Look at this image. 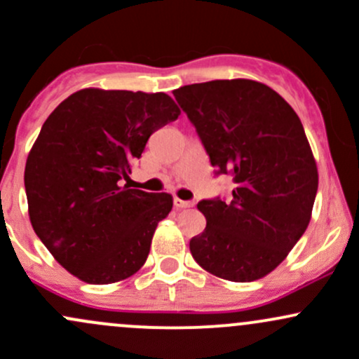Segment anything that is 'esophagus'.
I'll use <instances>...</instances> for the list:
<instances>
[{"label": "esophagus", "mask_w": 359, "mask_h": 359, "mask_svg": "<svg viewBox=\"0 0 359 359\" xmlns=\"http://www.w3.org/2000/svg\"><path fill=\"white\" fill-rule=\"evenodd\" d=\"M173 206H175L177 210H184V208H191L192 203L191 201H182L180 198H173Z\"/></svg>", "instance_id": "esophagus-1"}]
</instances>
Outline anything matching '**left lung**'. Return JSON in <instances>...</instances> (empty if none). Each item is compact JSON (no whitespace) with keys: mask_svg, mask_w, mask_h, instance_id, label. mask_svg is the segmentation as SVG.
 I'll use <instances>...</instances> for the list:
<instances>
[{"mask_svg":"<svg viewBox=\"0 0 359 359\" xmlns=\"http://www.w3.org/2000/svg\"><path fill=\"white\" fill-rule=\"evenodd\" d=\"M217 173L232 175L229 201L205 199L206 229L189 243L199 266L230 282L273 271L311 220L318 168L299 116L269 86L249 79L173 90Z\"/></svg>","mask_w":359,"mask_h":359,"instance_id":"1","label":"left lung"}]
</instances>
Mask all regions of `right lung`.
<instances>
[{
    "instance_id": "obj_1",
    "label": "right lung",
    "mask_w": 359,
    "mask_h": 359,
    "mask_svg": "<svg viewBox=\"0 0 359 359\" xmlns=\"http://www.w3.org/2000/svg\"><path fill=\"white\" fill-rule=\"evenodd\" d=\"M179 115L165 93L88 88L44 122L25 163L29 218L53 258L82 282L126 280L146 263L173 199L122 180L149 135Z\"/></svg>"
}]
</instances>
